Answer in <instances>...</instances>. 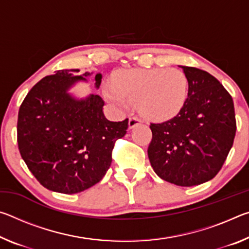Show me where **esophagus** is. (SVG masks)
Instances as JSON below:
<instances>
[{"instance_id":"esophagus-1","label":"esophagus","mask_w":249,"mask_h":249,"mask_svg":"<svg viewBox=\"0 0 249 249\" xmlns=\"http://www.w3.org/2000/svg\"><path fill=\"white\" fill-rule=\"evenodd\" d=\"M141 124V120L136 119V117H130L128 121V127L129 129H133L134 127H136L137 125Z\"/></svg>"}]
</instances>
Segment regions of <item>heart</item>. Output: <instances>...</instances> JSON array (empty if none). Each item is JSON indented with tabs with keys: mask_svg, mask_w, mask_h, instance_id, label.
<instances>
[{
	"mask_svg": "<svg viewBox=\"0 0 249 249\" xmlns=\"http://www.w3.org/2000/svg\"><path fill=\"white\" fill-rule=\"evenodd\" d=\"M105 99L114 107L127 109L137 103L142 115L165 121L179 114L187 103L189 82L179 69H128L116 74L113 83H105Z\"/></svg>",
	"mask_w": 249,
	"mask_h": 249,
	"instance_id": "obj_1",
	"label": "heart"
}]
</instances>
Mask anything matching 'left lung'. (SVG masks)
Instances as JSON below:
<instances>
[{"instance_id": "left-lung-1", "label": "left lung", "mask_w": 249, "mask_h": 249, "mask_svg": "<svg viewBox=\"0 0 249 249\" xmlns=\"http://www.w3.org/2000/svg\"><path fill=\"white\" fill-rule=\"evenodd\" d=\"M187 103L171 120L150 124L148 158L162 180L192 187L213 179L233 146L236 121L233 99L216 78L184 67Z\"/></svg>"}]
</instances>
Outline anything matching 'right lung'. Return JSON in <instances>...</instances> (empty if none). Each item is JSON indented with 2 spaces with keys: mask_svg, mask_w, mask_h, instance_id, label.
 <instances>
[{
  "mask_svg": "<svg viewBox=\"0 0 249 249\" xmlns=\"http://www.w3.org/2000/svg\"><path fill=\"white\" fill-rule=\"evenodd\" d=\"M59 70L32 88L19 107L18 142L20 156L41 185L73 195L99 182L112 162L114 142L126 134L128 120L104 116L102 98H79L70 90L92 72ZM99 89L102 73H96Z\"/></svg>",
  "mask_w": 249,
  "mask_h": 249,
  "instance_id": "obj_1",
  "label": "right lung"
}]
</instances>
